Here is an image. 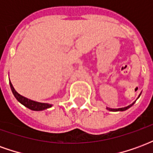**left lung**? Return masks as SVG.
Here are the masks:
<instances>
[{
	"label": "left lung",
	"instance_id": "left-lung-1",
	"mask_svg": "<svg viewBox=\"0 0 153 153\" xmlns=\"http://www.w3.org/2000/svg\"><path fill=\"white\" fill-rule=\"evenodd\" d=\"M132 105L133 104H131V105H129V106H126V107H123V108H119V109H111V108H108V110H110V111H125V110L128 109L130 106H132Z\"/></svg>",
	"mask_w": 153,
	"mask_h": 153
}]
</instances>
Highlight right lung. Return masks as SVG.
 <instances>
[{"label":"right lung","instance_id":"right-lung-1","mask_svg":"<svg viewBox=\"0 0 153 153\" xmlns=\"http://www.w3.org/2000/svg\"><path fill=\"white\" fill-rule=\"evenodd\" d=\"M10 88L12 90V93L14 94V96L15 97V98L18 100L19 102L23 104L24 106H25L26 107H28L29 109L33 110V111H42V110L47 109L51 106V105H49V104H47V103H41V102H34V101H32V100H29L28 98H26L25 97L21 96L20 94H19L15 90V88H13V85L12 83L10 82Z\"/></svg>","mask_w":153,"mask_h":153}]
</instances>
